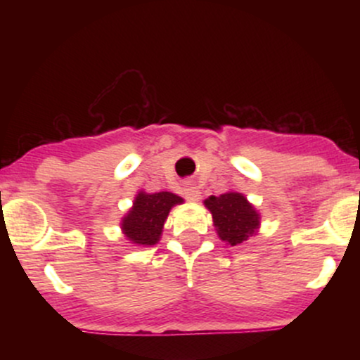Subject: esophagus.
<instances>
[{
    "label": "esophagus",
    "instance_id": "1",
    "mask_svg": "<svg viewBox=\"0 0 360 360\" xmlns=\"http://www.w3.org/2000/svg\"><path fill=\"white\" fill-rule=\"evenodd\" d=\"M184 194H186V200H189V201H198L201 196L200 189H198L194 184H189L188 188L184 189Z\"/></svg>",
    "mask_w": 360,
    "mask_h": 360
}]
</instances>
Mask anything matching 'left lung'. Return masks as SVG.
<instances>
[{"label":"left lung","mask_w":360,"mask_h":360,"mask_svg":"<svg viewBox=\"0 0 360 360\" xmlns=\"http://www.w3.org/2000/svg\"><path fill=\"white\" fill-rule=\"evenodd\" d=\"M205 206L213 214V223L221 240L240 245L254 235L259 226V214L240 193L210 196Z\"/></svg>","instance_id":"left-lung-1"}]
</instances>
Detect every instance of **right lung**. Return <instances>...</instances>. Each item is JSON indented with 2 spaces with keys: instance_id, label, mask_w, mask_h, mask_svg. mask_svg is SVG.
<instances>
[{
  "instance_id": "right-lung-1",
  "label": "right lung",
  "mask_w": 360,
  "mask_h": 360,
  "mask_svg": "<svg viewBox=\"0 0 360 360\" xmlns=\"http://www.w3.org/2000/svg\"><path fill=\"white\" fill-rule=\"evenodd\" d=\"M179 203H183V198L169 191L139 193L134 208L122 221V229L128 240L137 245H154L160 238L169 212Z\"/></svg>"
}]
</instances>
